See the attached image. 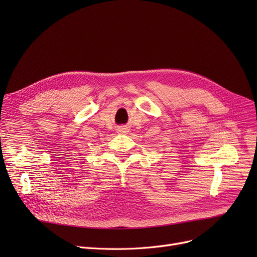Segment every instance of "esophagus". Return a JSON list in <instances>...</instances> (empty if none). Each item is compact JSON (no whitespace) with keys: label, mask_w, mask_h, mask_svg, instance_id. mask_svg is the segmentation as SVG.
<instances>
[{"label":"esophagus","mask_w":257,"mask_h":257,"mask_svg":"<svg viewBox=\"0 0 257 257\" xmlns=\"http://www.w3.org/2000/svg\"><path fill=\"white\" fill-rule=\"evenodd\" d=\"M118 132H119V133H126L127 128H126V127H120Z\"/></svg>","instance_id":"1"}]
</instances>
